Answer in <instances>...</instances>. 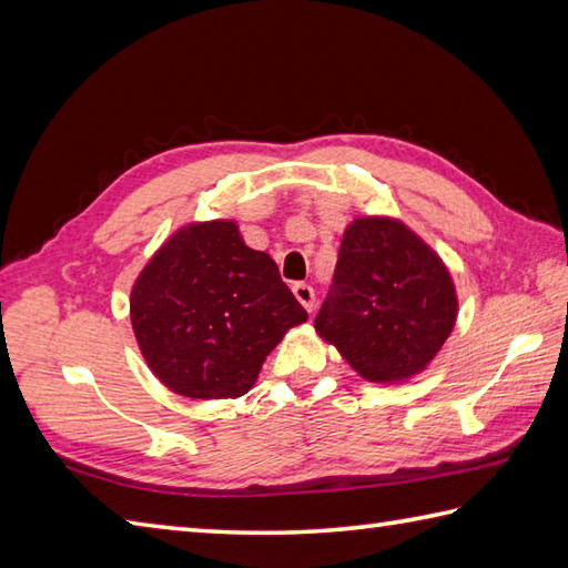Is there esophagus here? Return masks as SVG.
Here are the masks:
<instances>
[{"label":"esophagus","instance_id":"34e87169","mask_svg":"<svg viewBox=\"0 0 568 568\" xmlns=\"http://www.w3.org/2000/svg\"><path fill=\"white\" fill-rule=\"evenodd\" d=\"M293 293L297 297V303L303 305L307 312L315 310V291H312L307 283H295L293 285Z\"/></svg>","mask_w":568,"mask_h":568}]
</instances>
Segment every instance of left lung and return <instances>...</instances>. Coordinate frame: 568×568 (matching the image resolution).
<instances>
[{
    "label": "left lung",
    "mask_w": 568,
    "mask_h": 568,
    "mask_svg": "<svg viewBox=\"0 0 568 568\" xmlns=\"http://www.w3.org/2000/svg\"><path fill=\"white\" fill-rule=\"evenodd\" d=\"M456 287L444 261L393 216L346 226L315 329L371 383H405L452 334Z\"/></svg>",
    "instance_id": "obj_1"
}]
</instances>
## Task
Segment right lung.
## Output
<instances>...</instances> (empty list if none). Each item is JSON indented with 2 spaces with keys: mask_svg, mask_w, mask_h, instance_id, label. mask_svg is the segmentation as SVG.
Instances as JSON below:
<instances>
[{
  "mask_svg": "<svg viewBox=\"0 0 568 568\" xmlns=\"http://www.w3.org/2000/svg\"><path fill=\"white\" fill-rule=\"evenodd\" d=\"M129 307L153 376L192 400L248 393L265 356L307 320L275 261L232 220L180 226L139 273Z\"/></svg>",
  "mask_w": 568,
  "mask_h": 568,
  "instance_id": "add662e5",
  "label": "right lung"
}]
</instances>
